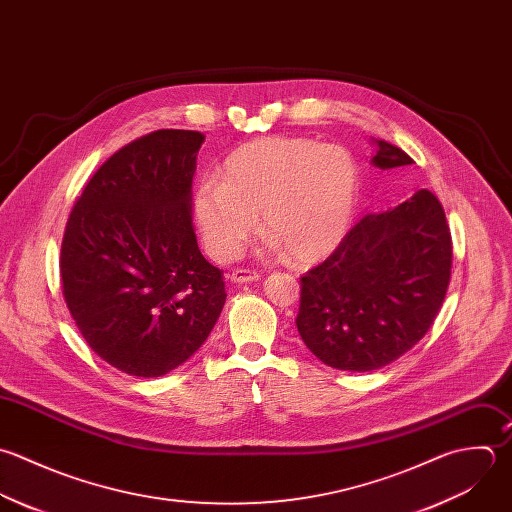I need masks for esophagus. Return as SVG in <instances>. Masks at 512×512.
<instances>
[{"label": "esophagus", "instance_id": "obj_1", "mask_svg": "<svg viewBox=\"0 0 512 512\" xmlns=\"http://www.w3.org/2000/svg\"><path fill=\"white\" fill-rule=\"evenodd\" d=\"M231 283H237V285H243V283H253V281H259L261 275L257 271H249V269H237L229 275Z\"/></svg>", "mask_w": 512, "mask_h": 512}]
</instances>
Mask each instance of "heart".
<instances>
[{"label": "heart", "mask_w": 512, "mask_h": 512, "mask_svg": "<svg viewBox=\"0 0 512 512\" xmlns=\"http://www.w3.org/2000/svg\"><path fill=\"white\" fill-rule=\"evenodd\" d=\"M359 191L353 155L307 137H263L235 149L219 179H203L193 217L207 253L233 261L261 227L265 253L289 251L297 263L333 253L345 239Z\"/></svg>", "instance_id": "b5f03b06"}]
</instances>
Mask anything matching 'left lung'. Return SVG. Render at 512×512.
Wrapping results in <instances>:
<instances>
[{
	"instance_id": "left-lung-1",
	"label": "left lung",
	"mask_w": 512,
	"mask_h": 512,
	"mask_svg": "<svg viewBox=\"0 0 512 512\" xmlns=\"http://www.w3.org/2000/svg\"><path fill=\"white\" fill-rule=\"evenodd\" d=\"M373 167L393 169L413 159L371 139ZM453 265L451 233L439 199L419 189L393 209L363 217L337 251L301 279L297 331L325 365L377 371L431 329L443 305Z\"/></svg>"
}]
</instances>
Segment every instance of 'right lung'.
<instances>
[{"label":"right lung","instance_id":"add662e5","mask_svg":"<svg viewBox=\"0 0 512 512\" xmlns=\"http://www.w3.org/2000/svg\"><path fill=\"white\" fill-rule=\"evenodd\" d=\"M205 135L153 131L111 155L67 219L61 283L87 345L133 377H163L207 341L225 305L221 271L193 231Z\"/></svg>","mask_w":512,"mask_h":512}]
</instances>
